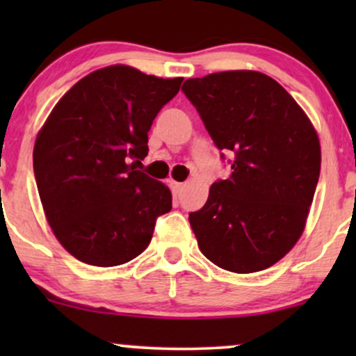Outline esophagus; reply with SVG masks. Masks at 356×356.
<instances>
[{"instance_id": "34e87169", "label": "esophagus", "mask_w": 356, "mask_h": 356, "mask_svg": "<svg viewBox=\"0 0 356 356\" xmlns=\"http://www.w3.org/2000/svg\"><path fill=\"white\" fill-rule=\"evenodd\" d=\"M169 184H170V187H172V192H174V195H179V194H181V191H182V187H184V184H182V182L169 181Z\"/></svg>"}]
</instances>
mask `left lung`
Returning <instances> with one entry per match:
<instances>
[{
  "label": "left lung",
  "instance_id": "8db88e82",
  "mask_svg": "<svg viewBox=\"0 0 356 356\" xmlns=\"http://www.w3.org/2000/svg\"><path fill=\"white\" fill-rule=\"evenodd\" d=\"M216 147L234 155L189 222L199 249L232 273L263 271L303 234L321 149L306 113L271 76L219 72L184 81ZM220 159H226L220 154Z\"/></svg>",
  "mask_w": 356,
  "mask_h": 356
}]
</instances>
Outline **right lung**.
<instances>
[{
    "mask_svg": "<svg viewBox=\"0 0 356 356\" xmlns=\"http://www.w3.org/2000/svg\"><path fill=\"white\" fill-rule=\"evenodd\" d=\"M181 83L125 65L100 68L61 97L40 130L33 170L44 216L81 263H129L172 209L169 187L136 165L149 152L154 118Z\"/></svg>",
    "mask_w": 356,
    "mask_h": 356,
    "instance_id": "right-lung-1",
    "label": "right lung"
}]
</instances>
